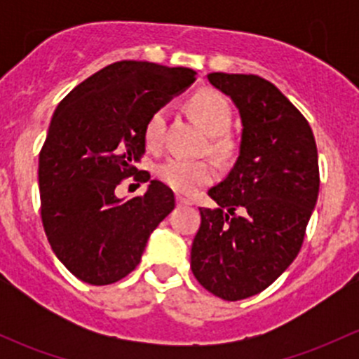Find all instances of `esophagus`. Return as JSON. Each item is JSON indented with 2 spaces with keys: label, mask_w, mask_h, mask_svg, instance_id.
<instances>
[{
  "label": "esophagus",
  "mask_w": 359,
  "mask_h": 359,
  "mask_svg": "<svg viewBox=\"0 0 359 359\" xmlns=\"http://www.w3.org/2000/svg\"><path fill=\"white\" fill-rule=\"evenodd\" d=\"M177 203H179V205H193V201H191L189 198L184 196H177Z\"/></svg>",
  "instance_id": "1"
}]
</instances>
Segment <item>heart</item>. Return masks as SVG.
<instances>
[{
  "instance_id": "heart-1",
  "label": "heart",
  "mask_w": 359,
  "mask_h": 359,
  "mask_svg": "<svg viewBox=\"0 0 359 359\" xmlns=\"http://www.w3.org/2000/svg\"><path fill=\"white\" fill-rule=\"evenodd\" d=\"M191 114L196 118L210 135L217 137L227 132L231 125V107L222 95L215 92H198L189 100ZM146 144L151 149H159L165 137V111L158 109L149 116L144 128ZM219 149L226 147L224 140L217 142ZM156 173L161 182L182 194H194L208 186L217 177V168L208 159L189 161L182 158H168L158 165Z\"/></svg>"
}]
</instances>
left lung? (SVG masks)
Returning a JSON list of instances; mask_svg holds the SVG:
<instances>
[{
    "instance_id": "obj_1",
    "label": "left lung",
    "mask_w": 359,
    "mask_h": 359,
    "mask_svg": "<svg viewBox=\"0 0 359 359\" xmlns=\"http://www.w3.org/2000/svg\"><path fill=\"white\" fill-rule=\"evenodd\" d=\"M206 79L233 100L243 128L236 163L208 191L219 208H200L191 269L213 295L241 300L266 290L302 247L320 191L318 149L309 123L273 83L227 72Z\"/></svg>"
}]
</instances>
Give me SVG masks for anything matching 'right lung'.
Returning <instances> with one entry per match:
<instances>
[{
	"label": "right lung",
	"mask_w": 359,
	"mask_h": 359,
	"mask_svg": "<svg viewBox=\"0 0 359 359\" xmlns=\"http://www.w3.org/2000/svg\"><path fill=\"white\" fill-rule=\"evenodd\" d=\"M196 71L121 60L79 83L57 106L39 153L41 219L57 259L78 280L111 285L132 273L158 224L175 208L159 180L132 201L115 196L146 151L144 128Z\"/></svg>",
	"instance_id": "1"
}]
</instances>
